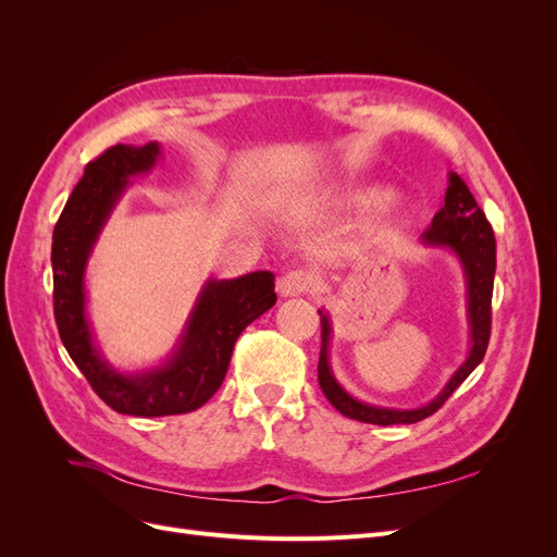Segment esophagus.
Segmentation results:
<instances>
[{"label": "esophagus", "mask_w": 557, "mask_h": 557, "mask_svg": "<svg viewBox=\"0 0 557 557\" xmlns=\"http://www.w3.org/2000/svg\"><path fill=\"white\" fill-rule=\"evenodd\" d=\"M278 295L281 297H297L305 295L311 288V276L305 272H288L278 278Z\"/></svg>", "instance_id": "esophagus-1"}]
</instances>
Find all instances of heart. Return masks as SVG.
<instances>
[{
	"mask_svg": "<svg viewBox=\"0 0 557 557\" xmlns=\"http://www.w3.org/2000/svg\"><path fill=\"white\" fill-rule=\"evenodd\" d=\"M360 207L372 211V213H385L397 205V193L393 188H385V185H376V188H369L360 193L358 197Z\"/></svg>",
	"mask_w": 557,
	"mask_h": 557,
	"instance_id": "heart-1",
	"label": "heart"
}]
</instances>
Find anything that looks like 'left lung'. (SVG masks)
Here are the masks:
<instances>
[{
  "label": "left lung",
  "mask_w": 557,
  "mask_h": 557,
  "mask_svg": "<svg viewBox=\"0 0 557 557\" xmlns=\"http://www.w3.org/2000/svg\"><path fill=\"white\" fill-rule=\"evenodd\" d=\"M423 248H446L458 260L465 290H467V327H469V350L462 364L455 369L446 385L430 401L420 407H383V404L362 401L350 395L346 387L334 376L330 364V344H332V318L325 309L320 313V360H318V383L325 393L332 407L346 418L360 420L372 425H409L432 416L442 404L458 391L460 383L481 364L487 342H491V301L495 283V234L485 213L476 205L474 195L469 193L465 181L448 172V188L444 197V207L434 213L430 227L420 237Z\"/></svg>",
  "instance_id": "left-lung-1"
}]
</instances>
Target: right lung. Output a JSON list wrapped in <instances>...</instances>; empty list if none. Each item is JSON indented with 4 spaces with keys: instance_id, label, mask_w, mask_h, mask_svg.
Masks as SVG:
<instances>
[{
    "instance_id": "right-lung-1",
    "label": "right lung",
    "mask_w": 557,
    "mask_h": 557,
    "mask_svg": "<svg viewBox=\"0 0 557 557\" xmlns=\"http://www.w3.org/2000/svg\"><path fill=\"white\" fill-rule=\"evenodd\" d=\"M162 146L117 144L88 162L53 232V307L60 339L92 391L125 416L158 418L199 409L221 387L239 334L276 305L274 274L207 278L176 344L158 364L117 369L95 339L86 272L99 234L134 176L153 172Z\"/></svg>"
}]
</instances>
